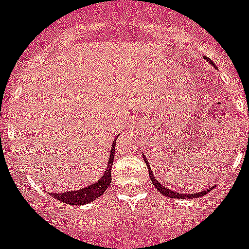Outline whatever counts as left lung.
Listing matches in <instances>:
<instances>
[{"mask_svg":"<svg viewBox=\"0 0 249 249\" xmlns=\"http://www.w3.org/2000/svg\"><path fill=\"white\" fill-rule=\"evenodd\" d=\"M207 61H209L208 59H207ZM211 62V61H209ZM144 160H145V163L148 164V170H149V177H150L151 179V183L154 184V187L157 188L159 192H160V194H163V196H169V198H178V199H188V198H199V196H205V194L208 193L209 190L211 189H207L204 190V192H199V193H193V194H183V193H179V192H173V190L168 189V188L163 187V185L159 183V181L155 179V177L153 176V170H151V166L149 165L148 160H146V158L144 157Z\"/></svg>","mask_w":249,"mask_h":249,"instance_id":"8db88e82","label":"left lung"}]
</instances>
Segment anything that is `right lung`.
<instances>
[{"instance_id":"add662e5","label":"right lung","mask_w":249,"mask_h":249,"mask_svg":"<svg viewBox=\"0 0 249 249\" xmlns=\"http://www.w3.org/2000/svg\"><path fill=\"white\" fill-rule=\"evenodd\" d=\"M115 142L116 140H114V142H112L107 170L96 183H92L91 185L81 188L79 190H69V192H62V193H51V196L60 200V202L66 203V204L83 205L94 202L96 198L103 196V193L109 188L110 181H111V166L112 160H114V154H115Z\"/></svg>"}]
</instances>
